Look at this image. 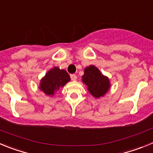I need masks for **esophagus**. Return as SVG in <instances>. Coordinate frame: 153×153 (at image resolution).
<instances>
[{
	"mask_svg": "<svg viewBox=\"0 0 153 153\" xmlns=\"http://www.w3.org/2000/svg\"><path fill=\"white\" fill-rule=\"evenodd\" d=\"M70 78H71V79H72L73 81H75L77 77H76V74H71V75H70Z\"/></svg>",
	"mask_w": 153,
	"mask_h": 153,
	"instance_id": "1",
	"label": "esophagus"
}]
</instances>
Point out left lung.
<instances>
[{
    "mask_svg": "<svg viewBox=\"0 0 153 153\" xmlns=\"http://www.w3.org/2000/svg\"><path fill=\"white\" fill-rule=\"evenodd\" d=\"M82 81L87 86L90 94L97 99L103 97L110 88L109 78L102 75L99 69L93 65L84 69Z\"/></svg>",
    "mask_w": 153,
    "mask_h": 153,
    "instance_id": "left-lung-1",
    "label": "left lung"
}]
</instances>
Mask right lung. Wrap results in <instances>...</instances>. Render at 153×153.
Listing matches in <instances>:
<instances>
[{
  "instance_id": "add662e5",
  "label": "right lung",
  "mask_w": 153,
  "mask_h": 153,
  "mask_svg": "<svg viewBox=\"0 0 153 153\" xmlns=\"http://www.w3.org/2000/svg\"><path fill=\"white\" fill-rule=\"evenodd\" d=\"M70 80V76L66 70L55 67L50 70L42 78L39 89L46 95L53 97L59 89L63 87Z\"/></svg>"
}]
</instances>
